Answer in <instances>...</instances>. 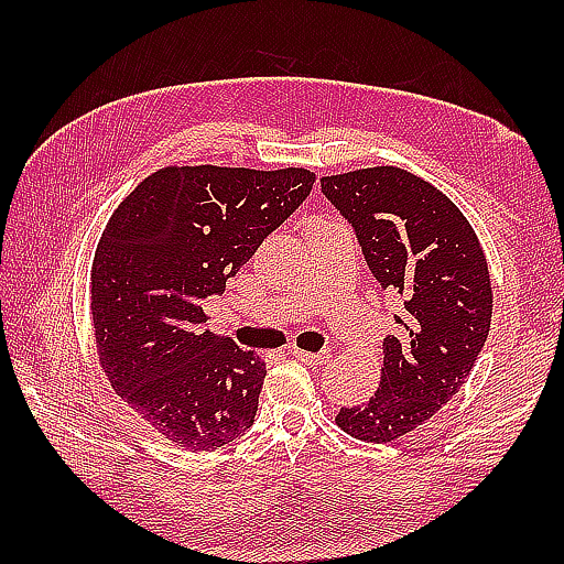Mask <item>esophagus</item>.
<instances>
[{"label": "esophagus", "instance_id": "obj_1", "mask_svg": "<svg viewBox=\"0 0 564 564\" xmlns=\"http://www.w3.org/2000/svg\"><path fill=\"white\" fill-rule=\"evenodd\" d=\"M291 356H295L297 361H303V364H310V366H319V364H327L329 358H332V354L329 351H319V354H313V351H303V349H291L289 351Z\"/></svg>", "mask_w": 564, "mask_h": 564}]
</instances>
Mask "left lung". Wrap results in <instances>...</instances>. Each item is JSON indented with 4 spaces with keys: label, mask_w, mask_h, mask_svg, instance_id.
Masks as SVG:
<instances>
[{
    "label": "left lung",
    "mask_w": 564,
    "mask_h": 564,
    "mask_svg": "<svg viewBox=\"0 0 564 564\" xmlns=\"http://www.w3.org/2000/svg\"><path fill=\"white\" fill-rule=\"evenodd\" d=\"M319 184L354 225L380 289L404 297L402 332L382 341L373 398L334 419L358 441L392 443L429 422L470 376L492 322L487 259L460 208L400 166H366Z\"/></svg>",
    "instance_id": "1"
}]
</instances>
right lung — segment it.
<instances>
[{
  "mask_svg": "<svg viewBox=\"0 0 564 564\" xmlns=\"http://www.w3.org/2000/svg\"><path fill=\"white\" fill-rule=\"evenodd\" d=\"M303 166L170 164L130 191L91 261V327L118 398L186 451H218L254 424L267 364L203 332V297L225 291L307 198Z\"/></svg>",
  "mask_w": 564,
  "mask_h": 564,
  "instance_id": "add662e5",
  "label": "right lung"
}]
</instances>
